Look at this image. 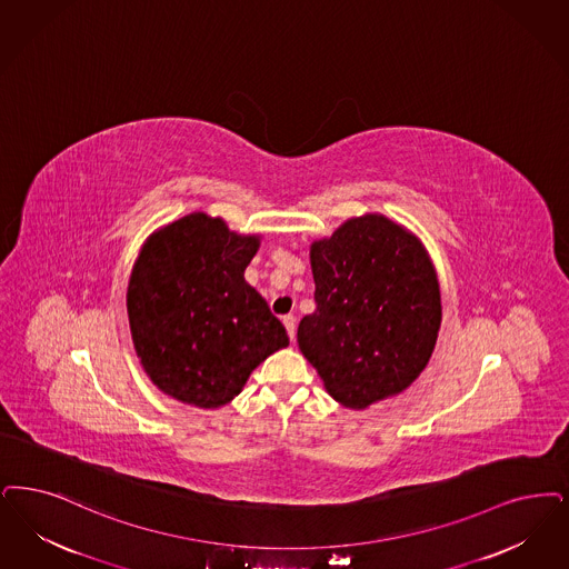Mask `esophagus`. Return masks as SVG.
Returning <instances> with one entry per match:
<instances>
[{"label":"esophagus","instance_id":"34e87169","mask_svg":"<svg viewBox=\"0 0 569 569\" xmlns=\"http://www.w3.org/2000/svg\"><path fill=\"white\" fill-rule=\"evenodd\" d=\"M283 326L288 330V337L295 341L296 339V318L295 316H283Z\"/></svg>","mask_w":569,"mask_h":569}]
</instances>
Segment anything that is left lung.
I'll list each match as a JSON object with an SVG mask.
<instances>
[{"instance_id": "left-lung-1", "label": "left lung", "mask_w": 569, "mask_h": 569, "mask_svg": "<svg viewBox=\"0 0 569 569\" xmlns=\"http://www.w3.org/2000/svg\"><path fill=\"white\" fill-rule=\"evenodd\" d=\"M316 311L296 341L347 409L402 393L432 358L442 307L432 258L383 213L349 218L309 250Z\"/></svg>"}]
</instances>
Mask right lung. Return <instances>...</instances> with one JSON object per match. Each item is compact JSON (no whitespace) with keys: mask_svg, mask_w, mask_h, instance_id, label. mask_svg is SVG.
Returning <instances> with one entry per match:
<instances>
[{"mask_svg":"<svg viewBox=\"0 0 569 569\" xmlns=\"http://www.w3.org/2000/svg\"><path fill=\"white\" fill-rule=\"evenodd\" d=\"M262 234L192 211L154 230L137 253L127 313L139 365L160 391L197 409L234 400L253 368L290 345L246 281Z\"/></svg>","mask_w":569,"mask_h":569,"instance_id":"right-lung-1","label":"right lung"}]
</instances>
